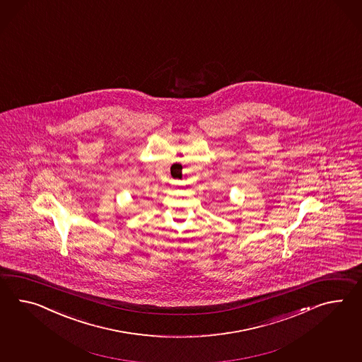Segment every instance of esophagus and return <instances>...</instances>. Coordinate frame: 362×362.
Listing matches in <instances>:
<instances>
[{
    "mask_svg": "<svg viewBox=\"0 0 362 362\" xmlns=\"http://www.w3.org/2000/svg\"><path fill=\"white\" fill-rule=\"evenodd\" d=\"M175 185H177V183H175Z\"/></svg>",
    "mask_w": 362,
    "mask_h": 362,
    "instance_id": "1",
    "label": "esophagus"
}]
</instances>
